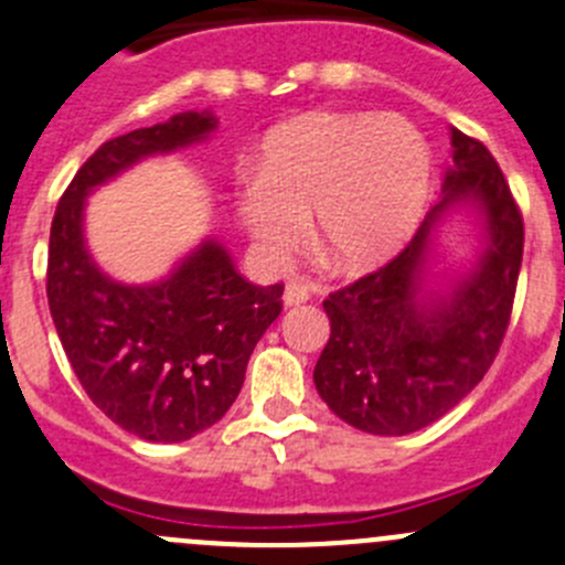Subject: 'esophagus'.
Returning <instances> with one entry per match:
<instances>
[{
	"label": "esophagus",
	"instance_id": "34e87169",
	"mask_svg": "<svg viewBox=\"0 0 565 565\" xmlns=\"http://www.w3.org/2000/svg\"><path fill=\"white\" fill-rule=\"evenodd\" d=\"M311 298V289L306 281H289L284 289V306H300Z\"/></svg>",
	"mask_w": 565,
	"mask_h": 565
}]
</instances>
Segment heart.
Here are the masks:
<instances>
[{
  "label": "heart",
  "instance_id": "b5f03b06",
  "mask_svg": "<svg viewBox=\"0 0 565 565\" xmlns=\"http://www.w3.org/2000/svg\"><path fill=\"white\" fill-rule=\"evenodd\" d=\"M430 190V149L408 120L377 113H306L265 137L237 215L267 265L311 234L339 270H366L403 245Z\"/></svg>",
  "mask_w": 565,
  "mask_h": 565
}]
</instances>
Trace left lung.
<instances>
[{
	"label": "left lung",
	"instance_id": "8db88e82",
	"mask_svg": "<svg viewBox=\"0 0 565 565\" xmlns=\"http://www.w3.org/2000/svg\"><path fill=\"white\" fill-rule=\"evenodd\" d=\"M452 166L414 239L392 262L322 300L331 339L315 366L328 408L353 428L405 436L456 408L489 372L511 320L524 223L480 140L450 129ZM472 209L481 250L463 274L433 273L447 214Z\"/></svg>",
	"mask_w": 565,
	"mask_h": 565
}]
</instances>
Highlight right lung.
Masks as SVG:
<instances>
[{
  "mask_svg": "<svg viewBox=\"0 0 565 565\" xmlns=\"http://www.w3.org/2000/svg\"><path fill=\"white\" fill-rule=\"evenodd\" d=\"M217 118L179 113L98 146L60 199L49 234L46 298L87 397L146 441H188L237 399L262 333L281 315V284L256 287L206 237L166 278L124 284L85 239L87 195L140 160L204 143Z\"/></svg>",
  "mask_w": 565,
  "mask_h": 565,
  "instance_id": "obj_1",
  "label": "right lung"
}]
</instances>
